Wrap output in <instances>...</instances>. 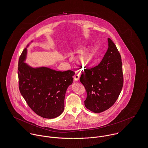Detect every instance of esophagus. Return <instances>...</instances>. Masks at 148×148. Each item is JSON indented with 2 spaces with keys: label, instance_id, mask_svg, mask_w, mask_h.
Instances as JSON below:
<instances>
[{
  "label": "esophagus",
  "instance_id": "obj_1",
  "mask_svg": "<svg viewBox=\"0 0 148 148\" xmlns=\"http://www.w3.org/2000/svg\"><path fill=\"white\" fill-rule=\"evenodd\" d=\"M79 78H80V75H79V74L78 73H75L74 76V79L75 81H78L79 79Z\"/></svg>",
  "mask_w": 148,
  "mask_h": 148
}]
</instances>
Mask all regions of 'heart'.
I'll use <instances>...</instances> for the list:
<instances>
[{
	"instance_id": "heart-1",
	"label": "heart",
	"mask_w": 148,
	"mask_h": 148,
	"mask_svg": "<svg viewBox=\"0 0 148 148\" xmlns=\"http://www.w3.org/2000/svg\"><path fill=\"white\" fill-rule=\"evenodd\" d=\"M95 57V49L93 47L87 48L76 57L77 63L81 66H89L92 62Z\"/></svg>"
}]
</instances>
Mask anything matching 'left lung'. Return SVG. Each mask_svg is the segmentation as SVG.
I'll list each match as a JSON object with an SVG mask.
<instances>
[{"mask_svg": "<svg viewBox=\"0 0 148 148\" xmlns=\"http://www.w3.org/2000/svg\"><path fill=\"white\" fill-rule=\"evenodd\" d=\"M108 42V49L100 64L84 69L80 78L87 92L85 107L95 113L102 112L112 107L123 86L121 56L110 38Z\"/></svg>", "mask_w": 148, "mask_h": 148, "instance_id": "left-lung-1", "label": "left lung"}]
</instances>
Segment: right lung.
Returning <instances> with one entry per match:
<instances>
[{"label":"right lung","mask_w":148,"mask_h":148,"mask_svg":"<svg viewBox=\"0 0 148 148\" xmlns=\"http://www.w3.org/2000/svg\"><path fill=\"white\" fill-rule=\"evenodd\" d=\"M27 48L18 60V87L29 107L37 115L53 119L64 110L66 90L73 83L75 73L71 70L58 71L47 67H32L24 62Z\"/></svg>","instance_id":"right-lung-1"}]
</instances>
